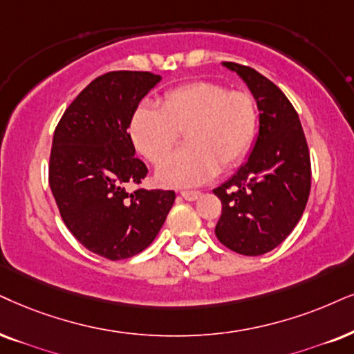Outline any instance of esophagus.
<instances>
[{"label": "esophagus", "mask_w": 354, "mask_h": 354, "mask_svg": "<svg viewBox=\"0 0 354 354\" xmlns=\"http://www.w3.org/2000/svg\"><path fill=\"white\" fill-rule=\"evenodd\" d=\"M181 196L186 201H196L201 198V192L199 191H181Z\"/></svg>", "instance_id": "esophagus-1"}]
</instances>
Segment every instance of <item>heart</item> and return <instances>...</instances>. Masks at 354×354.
Masks as SVG:
<instances>
[{
  "mask_svg": "<svg viewBox=\"0 0 354 354\" xmlns=\"http://www.w3.org/2000/svg\"><path fill=\"white\" fill-rule=\"evenodd\" d=\"M258 102L247 89L194 82L169 89L160 107L138 106L132 114L136 149L155 167L168 160L185 133L187 147L158 171L168 186H198L221 169L240 165L258 131Z\"/></svg>",
  "mask_w": 354,
  "mask_h": 354,
  "instance_id": "1",
  "label": "heart"
}]
</instances>
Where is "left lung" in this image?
<instances>
[{"label":"left lung","instance_id":"left-lung-1","mask_svg":"<svg viewBox=\"0 0 354 354\" xmlns=\"http://www.w3.org/2000/svg\"><path fill=\"white\" fill-rule=\"evenodd\" d=\"M257 97L259 133L248 162L214 189L222 214L216 235L232 252L258 257L274 250L301 221L310 194V153L297 111L257 70L223 62Z\"/></svg>","mask_w":354,"mask_h":354}]
</instances>
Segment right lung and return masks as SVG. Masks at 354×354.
Here are the masks:
<instances>
[{
  "label": "right lung",
  "instance_id": "add662e5",
  "mask_svg": "<svg viewBox=\"0 0 354 354\" xmlns=\"http://www.w3.org/2000/svg\"><path fill=\"white\" fill-rule=\"evenodd\" d=\"M150 71H109L93 80L66 107L53 132L48 185L65 225L102 258H131L162 229L174 191L144 189L149 169L138 160L129 125L160 82ZM129 182L138 185L124 191Z\"/></svg>",
  "mask_w": 354,
  "mask_h": 354
}]
</instances>
